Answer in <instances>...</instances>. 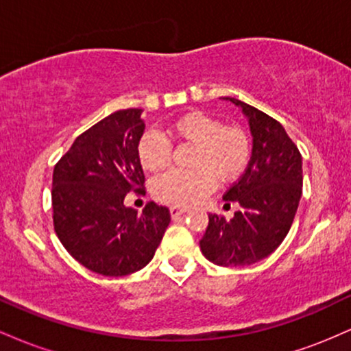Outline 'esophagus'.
<instances>
[{
	"instance_id": "obj_1",
	"label": "esophagus",
	"mask_w": 351,
	"mask_h": 351,
	"mask_svg": "<svg viewBox=\"0 0 351 351\" xmlns=\"http://www.w3.org/2000/svg\"><path fill=\"white\" fill-rule=\"evenodd\" d=\"M188 209L186 208H181V206H171L170 208V215H171V217H178V216H181V215H184V213H186Z\"/></svg>"
}]
</instances>
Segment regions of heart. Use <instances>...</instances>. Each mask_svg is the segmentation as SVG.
<instances>
[{"mask_svg": "<svg viewBox=\"0 0 351 351\" xmlns=\"http://www.w3.org/2000/svg\"><path fill=\"white\" fill-rule=\"evenodd\" d=\"M170 135L180 142L195 143L191 170H171L153 181V195L176 206H189L219 183L239 178L251 160V138L239 127H228L201 110L180 115L170 125ZM136 156L145 170L162 171L170 165L171 143L163 134L147 130L136 143Z\"/></svg>", "mask_w": 351, "mask_h": 351, "instance_id": "obj_1", "label": "heart"}]
</instances>
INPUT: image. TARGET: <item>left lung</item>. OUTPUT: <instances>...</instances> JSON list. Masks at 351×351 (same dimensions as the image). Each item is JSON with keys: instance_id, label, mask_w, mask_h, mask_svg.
I'll return each instance as SVG.
<instances>
[{"instance_id": "left-lung-1", "label": "left lung", "mask_w": 351, "mask_h": 351, "mask_svg": "<svg viewBox=\"0 0 351 351\" xmlns=\"http://www.w3.org/2000/svg\"><path fill=\"white\" fill-rule=\"evenodd\" d=\"M252 135L251 162L223 199L239 204L232 219L209 215L201 252L213 264L243 267L265 259L291 229L302 196V155L276 119L241 100Z\"/></svg>"}]
</instances>
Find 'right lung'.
<instances>
[{
  "label": "right lung",
  "instance_id": "right-lung-1",
  "mask_svg": "<svg viewBox=\"0 0 351 351\" xmlns=\"http://www.w3.org/2000/svg\"><path fill=\"white\" fill-rule=\"evenodd\" d=\"M142 108L117 110L75 138L52 173V219L66 251L88 271L122 277L155 256L171 217L150 203L142 215L123 204L142 191L136 156L143 135Z\"/></svg>",
  "mask_w": 351,
  "mask_h": 351
}]
</instances>
